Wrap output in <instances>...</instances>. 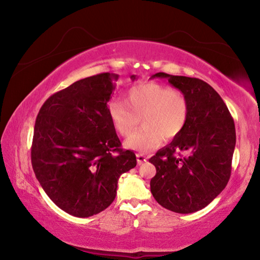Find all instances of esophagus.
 Returning <instances> with one entry per match:
<instances>
[{
	"label": "esophagus",
	"mask_w": 260,
	"mask_h": 260,
	"mask_svg": "<svg viewBox=\"0 0 260 260\" xmlns=\"http://www.w3.org/2000/svg\"><path fill=\"white\" fill-rule=\"evenodd\" d=\"M136 159H138V164L141 165L143 164L144 161H147L148 158L146 155H143V153H136Z\"/></svg>",
	"instance_id": "34e87169"
}]
</instances>
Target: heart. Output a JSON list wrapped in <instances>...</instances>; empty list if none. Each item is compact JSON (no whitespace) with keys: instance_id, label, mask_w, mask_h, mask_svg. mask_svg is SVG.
Segmentation results:
<instances>
[{"instance_id":"1","label":"heart","mask_w":260,"mask_h":260,"mask_svg":"<svg viewBox=\"0 0 260 260\" xmlns=\"http://www.w3.org/2000/svg\"><path fill=\"white\" fill-rule=\"evenodd\" d=\"M126 103L111 100L108 113L116 131L129 136L139 123L144 127L126 140L132 150L148 152L160 146L162 140H172L181 133L187 124L189 103L182 91L156 82H143L131 87L126 93Z\"/></svg>"}]
</instances>
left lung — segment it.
<instances>
[{
  "label": "left lung",
  "instance_id": "1",
  "mask_svg": "<svg viewBox=\"0 0 260 260\" xmlns=\"http://www.w3.org/2000/svg\"><path fill=\"white\" fill-rule=\"evenodd\" d=\"M151 78L166 79L189 103L181 133L149 159L157 171L150 181L151 193L167 210L196 212L209 205L231 178L236 143L234 120L220 95L201 79L164 72ZM180 151L187 156H175Z\"/></svg>",
  "mask_w": 260,
  "mask_h": 260
}]
</instances>
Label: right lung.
<instances>
[{"mask_svg": "<svg viewBox=\"0 0 260 260\" xmlns=\"http://www.w3.org/2000/svg\"><path fill=\"white\" fill-rule=\"evenodd\" d=\"M118 77L107 72L76 81L51 95L35 120V177L49 199L74 217L107 209L120 175L136 166L135 153L120 148L108 113Z\"/></svg>", "mask_w": 260, "mask_h": 260, "instance_id": "obj_1", "label": "right lung"}]
</instances>
